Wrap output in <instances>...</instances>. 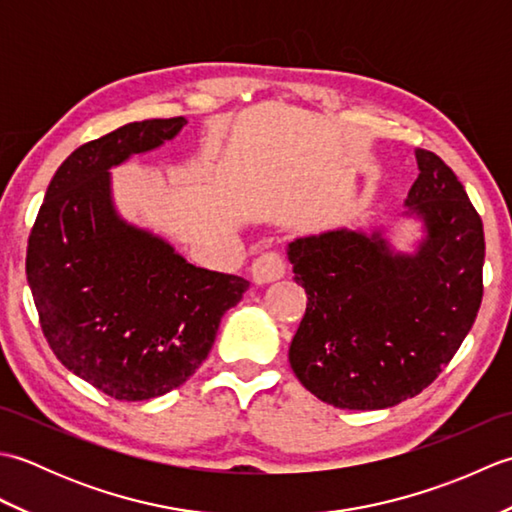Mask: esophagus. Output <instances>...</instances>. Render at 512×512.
I'll return each mask as SVG.
<instances>
[{"label": "esophagus", "mask_w": 512, "mask_h": 512, "mask_svg": "<svg viewBox=\"0 0 512 512\" xmlns=\"http://www.w3.org/2000/svg\"><path fill=\"white\" fill-rule=\"evenodd\" d=\"M286 275V259L277 250H268V253L259 255L253 264H250V277L255 284H268V281H277Z\"/></svg>", "instance_id": "obj_1"}]
</instances>
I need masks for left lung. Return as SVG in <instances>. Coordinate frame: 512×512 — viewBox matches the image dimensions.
Masks as SVG:
<instances>
[{
  "label": "left lung",
  "instance_id": "left-lung-1",
  "mask_svg": "<svg viewBox=\"0 0 512 512\" xmlns=\"http://www.w3.org/2000/svg\"><path fill=\"white\" fill-rule=\"evenodd\" d=\"M405 200L424 237L396 253L383 231L336 228L288 244L308 306L290 367L310 394L339 409H385L418 396L449 365L482 303L484 226L462 182L416 149Z\"/></svg>",
  "mask_w": 512,
  "mask_h": 512
}]
</instances>
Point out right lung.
<instances>
[{"label":"right lung","instance_id":"add662e5","mask_svg":"<svg viewBox=\"0 0 512 512\" xmlns=\"http://www.w3.org/2000/svg\"><path fill=\"white\" fill-rule=\"evenodd\" d=\"M184 125L182 116L129 123L72 151L28 237L26 275L43 336L72 374L116 400L180 387L250 286L189 264L116 213L110 169Z\"/></svg>","mask_w":512,"mask_h":512}]
</instances>
